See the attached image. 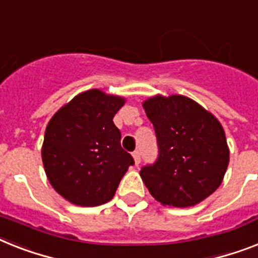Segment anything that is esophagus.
<instances>
[{"instance_id": "esophagus-1", "label": "esophagus", "mask_w": 258, "mask_h": 258, "mask_svg": "<svg viewBox=\"0 0 258 258\" xmlns=\"http://www.w3.org/2000/svg\"><path fill=\"white\" fill-rule=\"evenodd\" d=\"M133 158L134 160H135V165H138L140 163V152L139 151H135V152H133Z\"/></svg>"}]
</instances>
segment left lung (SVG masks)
<instances>
[{"label":"left lung","instance_id":"obj_1","mask_svg":"<svg viewBox=\"0 0 258 258\" xmlns=\"http://www.w3.org/2000/svg\"><path fill=\"white\" fill-rule=\"evenodd\" d=\"M143 107L159 147L156 162L140 169L146 187L163 205L199 204L219 188L229 164L223 125L184 95H155Z\"/></svg>","mask_w":258,"mask_h":258}]
</instances>
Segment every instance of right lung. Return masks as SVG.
<instances>
[{
	"label": "right lung",
	"instance_id": "1",
	"mask_svg": "<svg viewBox=\"0 0 258 258\" xmlns=\"http://www.w3.org/2000/svg\"><path fill=\"white\" fill-rule=\"evenodd\" d=\"M124 102L122 96L87 90L50 119L42 162L50 184L68 202L81 207L110 202L128 167L134 165L112 122Z\"/></svg>",
	"mask_w": 258,
	"mask_h": 258
}]
</instances>
